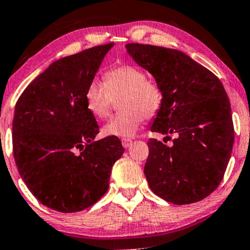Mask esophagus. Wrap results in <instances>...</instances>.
Segmentation results:
<instances>
[{
	"label": "esophagus",
	"instance_id": "obj_1",
	"mask_svg": "<svg viewBox=\"0 0 250 250\" xmlns=\"http://www.w3.org/2000/svg\"><path fill=\"white\" fill-rule=\"evenodd\" d=\"M131 143H133V141H131L130 139H122V146H123V147H125V148L130 147Z\"/></svg>",
	"mask_w": 250,
	"mask_h": 250
}]
</instances>
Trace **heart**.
Returning a JSON list of instances; mask_svg holds the SVG:
<instances>
[{
    "mask_svg": "<svg viewBox=\"0 0 250 250\" xmlns=\"http://www.w3.org/2000/svg\"><path fill=\"white\" fill-rule=\"evenodd\" d=\"M119 103V115L102 129L108 136L130 137L145 121L156 116L163 104V90L155 80L131 64H122L108 70L102 83L93 81L85 89L87 109L97 119L110 115L114 102Z\"/></svg>",
    "mask_w": 250,
    "mask_h": 250,
    "instance_id": "1",
    "label": "heart"
}]
</instances>
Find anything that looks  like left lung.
Listing matches in <instances>:
<instances>
[{"instance_id": "left-lung-1", "label": "left lung", "mask_w": 250, "mask_h": 250, "mask_svg": "<svg viewBox=\"0 0 250 250\" xmlns=\"http://www.w3.org/2000/svg\"><path fill=\"white\" fill-rule=\"evenodd\" d=\"M134 61L163 90L151 131L175 135L171 145L148 140L145 174L161 199L182 206L199 202L219 187L230 159L234 125L230 102L219 77L185 53L128 43Z\"/></svg>"}]
</instances>
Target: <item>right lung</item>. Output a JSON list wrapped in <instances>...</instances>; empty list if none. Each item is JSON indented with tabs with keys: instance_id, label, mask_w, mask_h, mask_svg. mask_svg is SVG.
Masks as SVG:
<instances>
[{
	"instance_id": "obj_1",
	"label": "right lung",
	"mask_w": 250,
	"mask_h": 250,
	"mask_svg": "<svg viewBox=\"0 0 250 250\" xmlns=\"http://www.w3.org/2000/svg\"><path fill=\"white\" fill-rule=\"evenodd\" d=\"M114 43L51 63L17 100L13 151L22 180L43 206L61 213L90 207L107 193L121 141H95L99 125L85 89Z\"/></svg>"
}]
</instances>
